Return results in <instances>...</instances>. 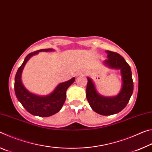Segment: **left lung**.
Instances as JSON below:
<instances>
[{
  "instance_id": "left-lung-1",
  "label": "left lung",
  "mask_w": 152,
  "mask_h": 152,
  "mask_svg": "<svg viewBox=\"0 0 152 152\" xmlns=\"http://www.w3.org/2000/svg\"><path fill=\"white\" fill-rule=\"evenodd\" d=\"M107 58L103 64L108 68L119 70L122 85L119 94L114 96H104L98 93L92 79L87 77L86 98L92 109L101 115L116 114L124 109L133 94V82L131 68L119 53L106 51Z\"/></svg>"
}]
</instances>
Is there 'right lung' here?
I'll return each mask as SVG.
<instances>
[{"label":"right lung","instance_id":"1","mask_svg":"<svg viewBox=\"0 0 152 152\" xmlns=\"http://www.w3.org/2000/svg\"><path fill=\"white\" fill-rule=\"evenodd\" d=\"M53 49H43L28 54L17 72L15 78V92L16 96L28 112L33 115L39 117H50L59 112L64 104L66 98V91L73 82L75 78L61 82L56 86L52 92L46 96H39L29 92L22 82L21 76L25 64L32 56L42 51H53Z\"/></svg>","mask_w":152,"mask_h":152}]
</instances>
